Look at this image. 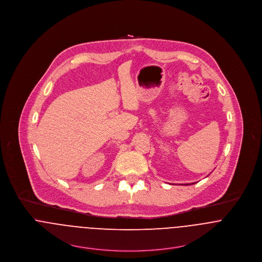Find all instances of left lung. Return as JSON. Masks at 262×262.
Returning a JSON list of instances; mask_svg holds the SVG:
<instances>
[{
	"label": "left lung",
	"mask_w": 262,
	"mask_h": 262,
	"mask_svg": "<svg viewBox=\"0 0 262 262\" xmlns=\"http://www.w3.org/2000/svg\"><path fill=\"white\" fill-rule=\"evenodd\" d=\"M191 184H194V183H190V184H189V185H191ZM186 185H188V184H186Z\"/></svg>",
	"instance_id": "left-lung-1"
}]
</instances>
